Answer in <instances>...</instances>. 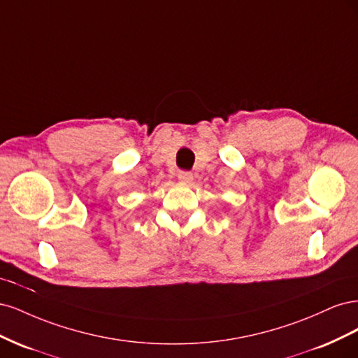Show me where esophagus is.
I'll list each match as a JSON object with an SVG mask.
<instances>
[{
  "mask_svg": "<svg viewBox=\"0 0 358 358\" xmlns=\"http://www.w3.org/2000/svg\"><path fill=\"white\" fill-rule=\"evenodd\" d=\"M178 178H179L180 182L191 183V182H192V173H191V171H187V170H182V171H179Z\"/></svg>",
  "mask_w": 358,
  "mask_h": 358,
  "instance_id": "34e87169",
  "label": "esophagus"
}]
</instances>
